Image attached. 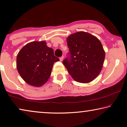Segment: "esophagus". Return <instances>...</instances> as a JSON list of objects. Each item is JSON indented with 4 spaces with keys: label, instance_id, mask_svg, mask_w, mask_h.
<instances>
[{
    "label": "esophagus",
    "instance_id": "esophagus-1",
    "mask_svg": "<svg viewBox=\"0 0 127 127\" xmlns=\"http://www.w3.org/2000/svg\"><path fill=\"white\" fill-rule=\"evenodd\" d=\"M63 59H64V57H63V56H62V57L60 58V61H61V62H63Z\"/></svg>",
    "mask_w": 127,
    "mask_h": 127
}]
</instances>
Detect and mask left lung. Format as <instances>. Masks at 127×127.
Returning a JSON list of instances; mask_svg holds the SVG:
<instances>
[{"label":"left lung","instance_id":"left-lung-1","mask_svg":"<svg viewBox=\"0 0 127 127\" xmlns=\"http://www.w3.org/2000/svg\"><path fill=\"white\" fill-rule=\"evenodd\" d=\"M70 58L63 61L72 78L87 83L95 79L101 72L105 53L101 42L94 35L79 31L66 38Z\"/></svg>","mask_w":127,"mask_h":127}]
</instances>
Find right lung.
<instances>
[{
  "mask_svg": "<svg viewBox=\"0 0 127 127\" xmlns=\"http://www.w3.org/2000/svg\"><path fill=\"white\" fill-rule=\"evenodd\" d=\"M59 59L45 41L28 43L19 51L16 66L19 74L27 84L41 87L50 78L54 63Z\"/></svg>",
  "mask_w": 127,
  "mask_h": 127,
  "instance_id": "add662e5",
  "label": "right lung"
}]
</instances>
